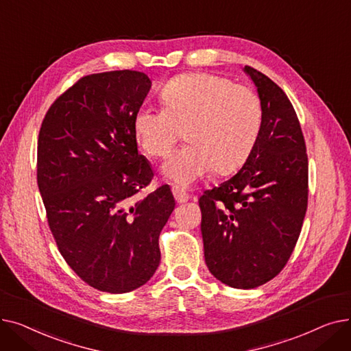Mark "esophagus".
I'll list each match as a JSON object with an SVG mask.
<instances>
[{
	"label": "esophagus",
	"mask_w": 351,
	"mask_h": 351,
	"mask_svg": "<svg viewBox=\"0 0 351 351\" xmlns=\"http://www.w3.org/2000/svg\"><path fill=\"white\" fill-rule=\"evenodd\" d=\"M172 193H173V196H175L178 204H185V202H188L189 197H191L185 191L178 188V186H173V188H172Z\"/></svg>",
	"instance_id": "34e87169"
}]
</instances>
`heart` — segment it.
Wrapping results in <instances>:
<instances>
[{
    "label": "heart",
    "instance_id": "b5f03b06",
    "mask_svg": "<svg viewBox=\"0 0 351 351\" xmlns=\"http://www.w3.org/2000/svg\"><path fill=\"white\" fill-rule=\"evenodd\" d=\"M160 101L162 109L136 110L135 135L147 156L163 159L185 131L189 143L163 166V173L180 186H189L212 171L237 169L259 139L262 102L247 85L209 73H188L166 84Z\"/></svg>",
    "mask_w": 351,
    "mask_h": 351
}]
</instances>
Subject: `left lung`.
<instances>
[{"label":"left lung","mask_w":351,"mask_h":351,"mask_svg":"<svg viewBox=\"0 0 351 351\" xmlns=\"http://www.w3.org/2000/svg\"><path fill=\"white\" fill-rule=\"evenodd\" d=\"M262 129L234 176L199 197L205 262L217 280L254 289L278 276L298 243L307 210L308 162L302 126L283 89L252 66Z\"/></svg>","instance_id":"8db88e82"}]
</instances>
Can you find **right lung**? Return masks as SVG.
<instances>
[{
    "mask_svg": "<svg viewBox=\"0 0 351 351\" xmlns=\"http://www.w3.org/2000/svg\"><path fill=\"white\" fill-rule=\"evenodd\" d=\"M151 85L131 69L82 77L53 101L40 129L36 182L49 230L68 266L106 293L152 278L175 209L168 185L136 196L154 178L134 129Z\"/></svg>",
    "mask_w": 351,
    "mask_h": 351,
    "instance_id": "add662e5",
    "label": "right lung"
}]
</instances>
